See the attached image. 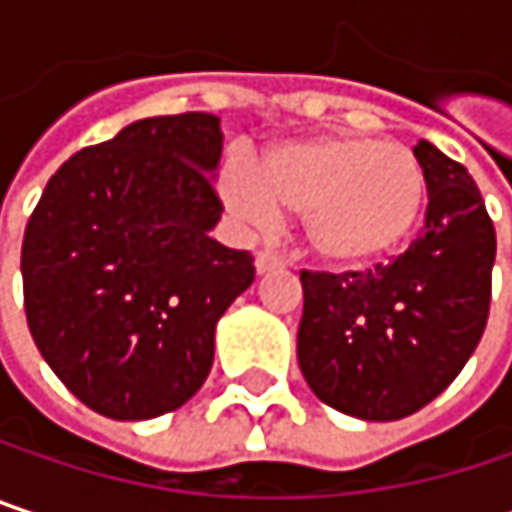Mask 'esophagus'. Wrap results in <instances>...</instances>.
<instances>
[{
  "mask_svg": "<svg viewBox=\"0 0 512 512\" xmlns=\"http://www.w3.org/2000/svg\"><path fill=\"white\" fill-rule=\"evenodd\" d=\"M284 266H287V260L278 255V252H269V249L257 252L255 257L257 275H266V272H272V269H284Z\"/></svg>",
  "mask_w": 512,
  "mask_h": 512,
  "instance_id": "34e87169",
  "label": "esophagus"
}]
</instances>
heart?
I'll use <instances>...</instances> for the list:
<instances>
[{"mask_svg":"<svg viewBox=\"0 0 512 512\" xmlns=\"http://www.w3.org/2000/svg\"><path fill=\"white\" fill-rule=\"evenodd\" d=\"M222 198L252 228L272 225L278 210L296 213L314 255L361 266L412 237L427 177L403 145L370 136H314L266 151L255 171L228 168Z\"/></svg>","mask_w":512,"mask_h":512,"instance_id":"obj_1","label":"heart"}]
</instances>
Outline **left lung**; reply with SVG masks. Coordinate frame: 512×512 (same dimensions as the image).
<instances>
[{
	"label": "left lung",
	"instance_id": "8db88e82",
	"mask_svg": "<svg viewBox=\"0 0 512 512\" xmlns=\"http://www.w3.org/2000/svg\"><path fill=\"white\" fill-rule=\"evenodd\" d=\"M427 219L391 263L302 269L299 367L311 391L361 421H397L436 400L465 367L489 317L495 228L465 165L430 142Z\"/></svg>",
	"mask_w": 512,
	"mask_h": 512
}]
</instances>
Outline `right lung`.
Returning <instances> with one entry per match:
<instances>
[{
    "label": "right lung",
    "mask_w": 512,
    "mask_h": 512,
    "mask_svg": "<svg viewBox=\"0 0 512 512\" xmlns=\"http://www.w3.org/2000/svg\"><path fill=\"white\" fill-rule=\"evenodd\" d=\"M219 118L159 115L82 148L50 177L23 237L29 332L94 412L180 409L213 367V335L255 281L249 252L210 237Z\"/></svg>",
    "instance_id": "right-lung-1"
}]
</instances>
